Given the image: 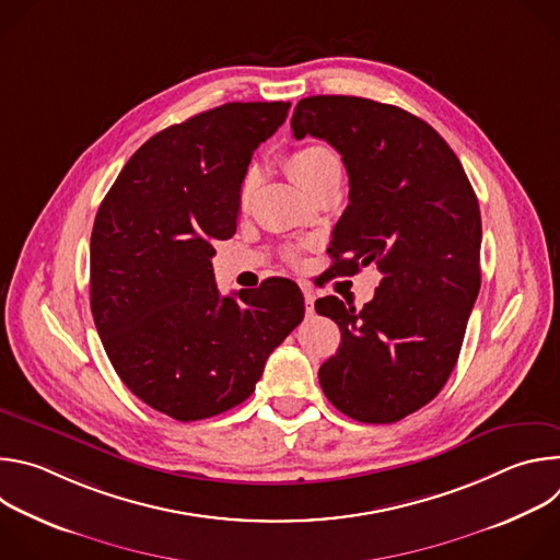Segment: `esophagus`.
Instances as JSON below:
<instances>
[{"instance_id": "1", "label": "esophagus", "mask_w": 560, "mask_h": 560, "mask_svg": "<svg viewBox=\"0 0 560 560\" xmlns=\"http://www.w3.org/2000/svg\"><path fill=\"white\" fill-rule=\"evenodd\" d=\"M303 299H305V312H307V314H312V312H314V299H316V296H314V292L305 288V290H303Z\"/></svg>"}]
</instances>
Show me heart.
Masks as SVG:
<instances>
[{
	"instance_id": "1",
	"label": "heart",
	"mask_w": 560,
	"mask_h": 560,
	"mask_svg": "<svg viewBox=\"0 0 560 560\" xmlns=\"http://www.w3.org/2000/svg\"><path fill=\"white\" fill-rule=\"evenodd\" d=\"M339 166V156L326 148V145H318V143H312V145H303L299 150H294L290 156H288V168L294 177V182L305 188L307 184H312L318 175L326 173L328 168H337ZM257 182V173L255 171H248L246 179H244V197L250 195L253 186Z\"/></svg>"
}]
</instances>
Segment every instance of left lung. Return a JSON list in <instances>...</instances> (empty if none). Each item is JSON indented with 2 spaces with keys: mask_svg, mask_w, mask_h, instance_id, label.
<instances>
[{
  "mask_svg": "<svg viewBox=\"0 0 560 560\" xmlns=\"http://www.w3.org/2000/svg\"><path fill=\"white\" fill-rule=\"evenodd\" d=\"M290 126L296 139L328 141L348 171L332 270L381 272L361 310L337 296L314 303L341 330L318 383L354 421H401L432 401L456 365L481 288L478 199L445 139L404 108L316 95L296 104Z\"/></svg>",
  "mask_w": 560,
  "mask_h": 560,
  "instance_id": "left-lung-1",
  "label": "left lung"
}]
</instances>
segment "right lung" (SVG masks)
<instances>
[{"instance_id":"right-lung-1","label":"right lung","mask_w":560,"mask_h":560,"mask_svg":"<svg viewBox=\"0 0 560 560\" xmlns=\"http://www.w3.org/2000/svg\"><path fill=\"white\" fill-rule=\"evenodd\" d=\"M288 110L232 102L156 132L97 210L91 310L104 350L135 396L177 421L244 404L303 318L294 281L221 296L210 261L214 238L236 230L253 152Z\"/></svg>"}]
</instances>
